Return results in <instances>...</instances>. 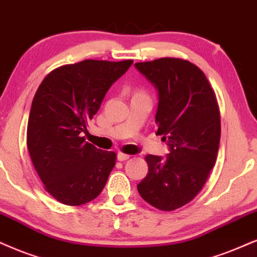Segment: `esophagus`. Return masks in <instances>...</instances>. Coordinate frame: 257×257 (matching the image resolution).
<instances>
[{"label":"esophagus","instance_id":"obj_1","mask_svg":"<svg viewBox=\"0 0 257 257\" xmlns=\"http://www.w3.org/2000/svg\"><path fill=\"white\" fill-rule=\"evenodd\" d=\"M129 158H131V155L124 154V153H122V152H119L117 154V159L119 161H125V160H128Z\"/></svg>","mask_w":257,"mask_h":257}]
</instances>
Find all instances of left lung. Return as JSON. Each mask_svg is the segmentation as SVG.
Returning <instances> with one entry per match:
<instances>
[{"label": "left lung", "mask_w": 257, "mask_h": 257, "mask_svg": "<svg viewBox=\"0 0 257 257\" xmlns=\"http://www.w3.org/2000/svg\"><path fill=\"white\" fill-rule=\"evenodd\" d=\"M158 89L157 134L170 146L165 160L148 154V174L138 185L144 199L161 211L186 205L205 185L220 140L216 93L197 65L180 58L136 63Z\"/></svg>", "instance_id": "8db88e82"}]
</instances>
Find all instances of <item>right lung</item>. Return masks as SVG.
Masks as SVG:
<instances>
[{
	"instance_id": "right-lung-1",
	"label": "right lung",
	"mask_w": 257,
	"mask_h": 257,
	"mask_svg": "<svg viewBox=\"0 0 257 257\" xmlns=\"http://www.w3.org/2000/svg\"><path fill=\"white\" fill-rule=\"evenodd\" d=\"M132 64L87 59L63 65L38 87L29 112L27 148L45 190L61 204L83 205L104 188L116 153L100 151L82 135L106 91Z\"/></svg>"
}]
</instances>
